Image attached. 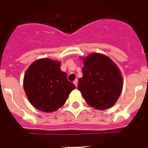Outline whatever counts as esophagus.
Here are the masks:
<instances>
[{"label": "esophagus", "instance_id": "34e87169", "mask_svg": "<svg viewBox=\"0 0 148 148\" xmlns=\"http://www.w3.org/2000/svg\"><path fill=\"white\" fill-rule=\"evenodd\" d=\"M73 84H75V86H78V79H75V81H73Z\"/></svg>", "mask_w": 148, "mask_h": 148}]
</instances>
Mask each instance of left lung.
<instances>
[{"mask_svg": "<svg viewBox=\"0 0 148 148\" xmlns=\"http://www.w3.org/2000/svg\"><path fill=\"white\" fill-rule=\"evenodd\" d=\"M83 77L79 78L78 89L88 105L98 110L113 106L123 90L121 72L107 56L93 53L81 58Z\"/></svg>", "mask_w": 148, "mask_h": 148, "instance_id": "obj_1", "label": "left lung"}]
</instances>
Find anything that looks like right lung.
I'll use <instances>...</instances> for the list:
<instances>
[{
    "mask_svg": "<svg viewBox=\"0 0 148 148\" xmlns=\"http://www.w3.org/2000/svg\"><path fill=\"white\" fill-rule=\"evenodd\" d=\"M59 61L40 59L25 71L23 88L29 102L44 112H55L65 103L75 86L68 81Z\"/></svg>",
    "mask_w": 148,
    "mask_h": 148,
    "instance_id": "1",
    "label": "right lung"
}]
</instances>
